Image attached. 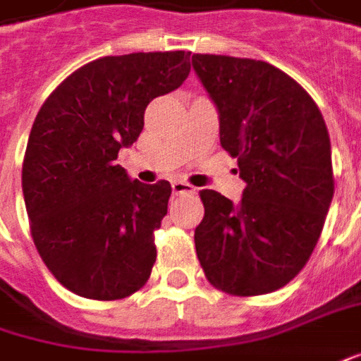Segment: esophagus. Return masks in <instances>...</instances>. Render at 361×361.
Returning <instances> with one entry per match:
<instances>
[{
    "instance_id": "1",
    "label": "esophagus",
    "mask_w": 361,
    "mask_h": 361,
    "mask_svg": "<svg viewBox=\"0 0 361 361\" xmlns=\"http://www.w3.org/2000/svg\"><path fill=\"white\" fill-rule=\"evenodd\" d=\"M171 190H173V193H176V195H183V193H193V191H195V188H193L191 183H188V181L173 180L171 181Z\"/></svg>"
}]
</instances>
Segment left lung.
<instances>
[{
  "label": "left lung",
  "mask_w": 361,
  "mask_h": 361,
  "mask_svg": "<svg viewBox=\"0 0 361 361\" xmlns=\"http://www.w3.org/2000/svg\"><path fill=\"white\" fill-rule=\"evenodd\" d=\"M191 67L217 109L221 146L247 183L239 203L200 191L197 259L223 293H273L310 259L334 197L326 122L310 94L264 61L193 55Z\"/></svg>",
  "instance_id": "8db88e82"
}]
</instances>
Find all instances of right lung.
I'll return each mask as SVG.
<instances>
[{"label":"right lung","mask_w":361,"mask_h":361,"mask_svg":"<svg viewBox=\"0 0 361 361\" xmlns=\"http://www.w3.org/2000/svg\"><path fill=\"white\" fill-rule=\"evenodd\" d=\"M188 75L185 51L102 57L65 78L39 110L21 185L37 251L71 293L116 300L149 279L171 185L132 180L116 158L138 140L149 102Z\"/></svg>","instance_id":"obj_1"}]
</instances>
